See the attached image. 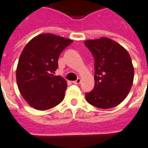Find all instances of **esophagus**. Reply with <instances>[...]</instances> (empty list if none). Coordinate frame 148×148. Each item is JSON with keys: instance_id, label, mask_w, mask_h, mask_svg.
<instances>
[{"instance_id": "esophagus-1", "label": "esophagus", "mask_w": 148, "mask_h": 148, "mask_svg": "<svg viewBox=\"0 0 148 148\" xmlns=\"http://www.w3.org/2000/svg\"><path fill=\"white\" fill-rule=\"evenodd\" d=\"M73 83L75 84V85H77V84L81 83V79L80 78H77V80L74 81V82H73Z\"/></svg>"}]
</instances>
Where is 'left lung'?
<instances>
[{
    "instance_id": "1",
    "label": "left lung",
    "mask_w": 148,
    "mask_h": 148,
    "mask_svg": "<svg viewBox=\"0 0 148 148\" xmlns=\"http://www.w3.org/2000/svg\"><path fill=\"white\" fill-rule=\"evenodd\" d=\"M94 57L95 86L86 93L87 102L100 109L118 106L129 93L134 67L128 52L113 40L102 37L85 41Z\"/></svg>"
}]
</instances>
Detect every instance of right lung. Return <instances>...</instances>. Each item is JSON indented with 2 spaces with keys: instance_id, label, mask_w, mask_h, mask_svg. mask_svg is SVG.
Here are the masks:
<instances>
[{
  "instance_id": "right-lung-1",
  "label": "right lung",
  "mask_w": 148,
  "mask_h": 148,
  "mask_svg": "<svg viewBox=\"0 0 148 148\" xmlns=\"http://www.w3.org/2000/svg\"><path fill=\"white\" fill-rule=\"evenodd\" d=\"M72 42L53 34H41L31 39L21 52L16 82L22 97L34 109H51L64 98L66 81L54 74L61 52Z\"/></svg>"
}]
</instances>
